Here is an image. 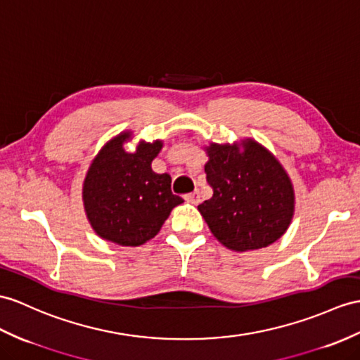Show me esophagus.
<instances>
[{
    "label": "esophagus",
    "instance_id": "obj_1",
    "mask_svg": "<svg viewBox=\"0 0 360 360\" xmlns=\"http://www.w3.org/2000/svg\"><path fill=\"white\" fill-rule=\"evenodd\" d=\"M185 200L189 201V203H192V205H198L200 203V192L194 191V192H191V194H186Z\"/></svg>",
    "mask_w": 360,
    "mask_h": 360
}]
</instances>
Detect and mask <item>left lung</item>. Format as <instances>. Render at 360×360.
Wrapping results in <instances>:
<instances>
[{"mask_svg":"<svg viewBox=\"0 0 360 360\" xmlns=\"http://www.w3.org/2000/svg\"><path fill=\"white\" fill-rule=\"evenodd\" d=\"M205 150L214 195L198 210L215 238L235 252L267 248L281 238L295 214V189L276 157L253 139L210 143Z\"/></svg>","mask_w":360,"mask_h":360,"instance_id":"obj_1","label":"left lung"}]
</instances>
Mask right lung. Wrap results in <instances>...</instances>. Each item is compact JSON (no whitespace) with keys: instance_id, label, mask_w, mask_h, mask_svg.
<instances>
[{"instance_id":"1","label":"right lung","mask_w":360,"mask_h":360,"mask_svg":"<svg viewBox=\"0 0 360 360\" xmlns=\"http://www.w3.org/2000/svg\"><path fill=\"white\" fill-rule=\"evenodd\" d=\"M131 134L124 131L96 154L82 185V201L93 231L102 240L136 248L159 233L183 198L172 194L169 174L151 168L162 140H142L134 153H128L124 143Z\"/></svg>"}]
</instances>
